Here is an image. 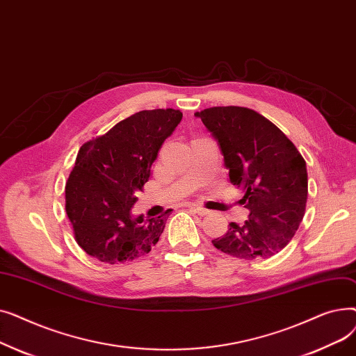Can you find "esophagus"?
<instances>
[{
    "label": "esophagus",
    "mask_w": 356,
    "mask_h": 356,
    "mask_svg": "<svg viewBox=\"0 0 356 356\" xmlns=\"http://www.w3.org/2000/svg\"><path fill=\"white\" fill-rule=\"evenodd\" d=\"M189 208H191L193 212L199 213L200 216H203V215H208V213H209V211H208V209H204L203 207H200V204H197V203H191V204H189Z\"/></svg>",
    "instance_id": "1"
}]
</instances>
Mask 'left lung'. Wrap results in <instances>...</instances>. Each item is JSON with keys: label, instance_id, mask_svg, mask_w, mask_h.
Segmentation results:
<instances>
[{"label": "left lung", "instance_id": "8db88e82", "mask_svg": "<svg viewBox=\"0 0 356 356\" xmlns=\"http://www.w3.org/2000/svg\"><path fill=\"white\" fill-rule=\"evenodd\" d=\"M216 140L232 184L250 211L244 225L231 222L212 244L241 259H267L282 251L305 216L307 168L294 144L271 121L242 106L196 112Z\"/></svg>", "mask_w": 356, "mask_h": 356}]
</instances>
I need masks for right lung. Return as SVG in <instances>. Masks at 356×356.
<instances>
[{"label": "right lung", "instance_id": "right-lung-1", "mask_svg": "<svg viewBox=\"0 0 356 356\" xmlns=\"http://www.w3.org/2000/svg\"><path fill=\"white\" fill-rule=\"evenodd\" d=\"M181 117L172 108L140 111L81 147L65 193L74 238L88 255L118 264L157 244L172 209L156 218L134 215L136 193Z\"/></svg>", "mask_w": 356, "mask_h": 356}]
</instances>
